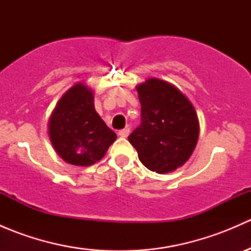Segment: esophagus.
Segmentation results:
<instances>
[{
  "label": "esophagus",
  "mask_w": 251,
  "mask_h": 251,
  "mask_svg": "<svg viewBox=\"0 0 251 251\" xmlns=\"http://www.w3.org/2000/svg\"><path fill=\"white\" fill-rule=\"evenodd\" d=\"M128 135H130V128H128V127H126V128H124V130L119 131V136H120V137L126 138Z\"/></svg>",
  "instance_id": "esophagus-1"
}]
</instances>
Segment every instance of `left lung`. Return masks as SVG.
<instances>
[{"mask_svg": "<svg viewBox=\"0 0 251 251\" xmlns=\"http://www.w3.org/2000/svg\"><path fill=\"white\" fill-rule=\"evenodd\" d=\"M136 90L142 124L128 141L147 169L161 175L173 173L191 158L197 146V111L191 100L168 81L149 77Z\"/></svg>", "mask_w": 251, "mask_h": 251, "instance_id": "8db88e82", "label": "left lung"}]
</instances>
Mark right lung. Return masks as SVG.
<instances>
[{"label": "right lung", "instance_id": "1", "mask_svg": "<svg viewBox=\"0 0 251 251\" xmlns=\"http://www.w3.org/2000/svg\"><path fill=\"white\" fill-rule=\"evenodd\" d=\"M48 136L55 153L68 164L91 166L116 140L95 109L93 90L77 82L58 100L48 120Z\"/></svg>", "mask_w": 251, "mask_h": 251}]
</instances>
